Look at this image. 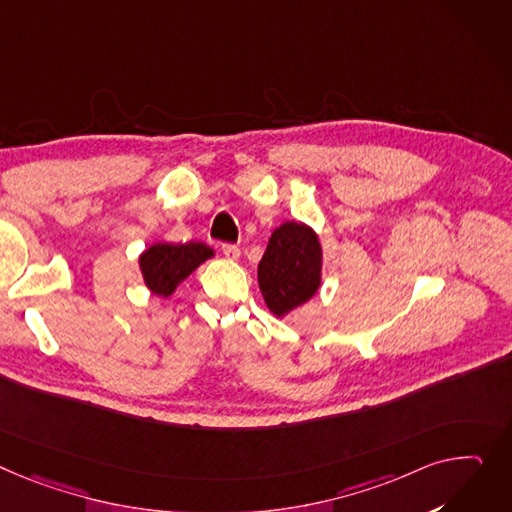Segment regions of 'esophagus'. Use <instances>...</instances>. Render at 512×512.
Segmentation results:
<instances>
[{
    "mask_svg": "<svg viewBox=\"0 0 512 512\" xmlns=\"http://www.w3.org/2000/svg\"><path fill=\"white\" fill-rule=\"evenodd\" d=\"M222 253H224V257L230 259V261H236L238 257H241V249H238L236 245H230V243H224V245H222Z\"/></svg>",
    "mask_w": 512,
    "mask_h": 512,
    "instance_id": "esophagus-1",
    "label": "esophagus"
}]
</instances>
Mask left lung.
Returning <instances> with one entry per match:
<instances>
[{"instance_id":"1","label":"left lung","mask_w":512,"mask_h":512,"mask_svg":"<svg viewBox=\"0 0 512 512\" xmlns=\"http://www.w3.org/2000/svg\"><path fill=\"white\" fill-rule=\"evenodd\" d=\"M321 267L323 249L311 226L292 220L276 228L257 267L267 309L276 317H286L309 302L321 286Z\"/></svg>"}]
</instances>
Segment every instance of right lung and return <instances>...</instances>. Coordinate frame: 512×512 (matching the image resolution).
Masks as SVG:
<instances>
[{
  "instance_id": "right-lung-1",
  "label": "right lung",
  "mask_w": 512,
  "mask_h": 512,
  "mask_svg": "<svg viewBox=\"0 0 512 512\" xmlns=\"http://www.w3.org/2000/svg\"><path fill=\"white\" fill-rule=\"evenodd\" d=\"M210 257L214 251L203 243H154L140 255V269L150 292L166 298Z\"/></svg>"
}]
</instances>
